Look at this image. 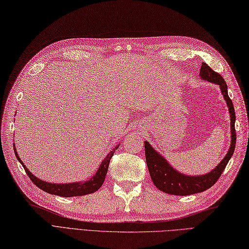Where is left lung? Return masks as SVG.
Returning a JSON list of instances; mask_svg holds the SVG:
<instances>
[{"instance_id": "obj_1", "label": "left lung", "mask_w": 249, "mask_h": 249, "mask_svg": "<svg viewBox=\"0 0 249 249\" xmlns=\"http://www.w3.org/2000/svg\"><path fill=\"white\" fill-rule=\"evenodd\" d=\"M199 77H201L203 80L217 84L221 89L224 99L227 102L229 111L231 143H230V148L226 156L224 157L221 162L213 169V170L203 175L191 177V175L183 174L178 172V170H175L170 163L167 161L165 157L151 147V144L148 142H144L145 160H147V166L149 169L151 179H152L153 184L159 188L160 191L166 192L168 195L189 196L209 189V188L213 186L217 181V179L220 178L221 174L223 173L224 169L226 168L229 160L231 159L235 148V113L232 101L228 96L227 84L225 80H224L223 77L219 72H215L213 70H211V68H209L205 62L202 63L201 71H199Z\"/></svg>"}]
</instances>
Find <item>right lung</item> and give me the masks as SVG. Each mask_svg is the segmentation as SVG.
I'll list each match as a JSON object with an SVG mask.
<instances>
[{
    "label": "right lung",
    "instance_id": "right-lung-1",
    "mask_svg": "<svg viewBox=\"0 0 249 249\" xmlns=\"http://www.w3.org/2000/svg\"><path fill=\"white\" fill-rule=\"evenodd\" d=\"M118 145H116V147H115L111 152L106 156V159L101 161L98 170H97L95 175H93L92 178H89V180L83 181V183H81V181H77V183H69V184H51L48 183V181L41 180L40 178H36L21 160L19 154L17 152V149L15 148L14 150H15L18 160L21 162V165L23 166L24 169H25V172L27 173L29 178L32 179V181L36 186L39 187L41 190H43L47 193H51V195L63 196V197H71V196H80L89 195V193H93L99 189L106 179V175L108 169V163H110V160L115 152V150L118 149Z\"/></svg>",
    "mask_w": 249,
    "mask_h": 249
}]
</instances>
